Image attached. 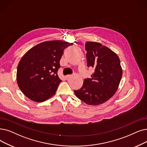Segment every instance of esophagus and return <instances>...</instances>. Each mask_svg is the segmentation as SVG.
Masks as SVG:
<instances>
[{"mask_svg":"<svg viewBox=\"0 0 147 147\" xmlns=\"http://www.w3.org/2000/svg\"><path fill=\"white\" fill-rule=\"evenodd\" d=\"M71 74H68V75H67V76H65V79H67V80H68V79H69L70 78H71Z\"/></svg>","mask_w":147,"mask_h":147,"instance_id":"34e87169","label":"esophagus"}]
</instances>
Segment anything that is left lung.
<instances>
[{
  "label": "left lung",
  "instance_id": "8db88e82",
  "mask_svg": "<svg viewBox=\"0 0 147 147\" xmlns=\"http://www.w3.org/2000/svg\"><path fill=\"white\" fill-rule=\"evenodd\" d=\"M87 65L92 67L91 78L85 79L80 89L74 90L76 96L87 105L96 106L110 99L117 91L123 75L117 54L96 42L85 44Z\"/></svg>",
  "mask_w": 147,
  "mask_h": 147
}]
</instances>
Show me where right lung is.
<instances>
[{"instance_id":"add662e5","label":"right lung","mask_w":147,"mask_h":147,"mask_svg":"<svg viewBox=\"0 0 147 147\" xmlns=\"http://www.w3.org/2000/svg\"><path fill=\"white\" fill-rule=\"evenodd\" d=\"M73 43L53 40L41 42L22 57L17 71V82L22 92L31 100L42 102L55 94L62 80L58 75L63 50Z\"/></svg>"}]
</instances>
